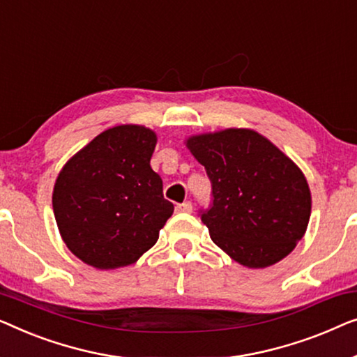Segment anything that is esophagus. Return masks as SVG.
Listing matches in <instances>:
<instances>
[{"instance_id": "1", "label": "esophagus", "mask_w": 357, "mask_h": 357, "mask_svg": "<svg viewBox=\"0 0 357 357\" xmlns=\"http://www.w3.org/2000/svg\"><path fill=\"white\" fill-rule=\"evenodd\" d=\"M176 212L178 213H190V212H192V204H190V202L178 204L176 205Z\"/></svg>"}]
</instances>
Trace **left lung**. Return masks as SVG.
Here are the masks:
<instances>
[{
	"label": "left lung",
	"instance_id": "1",
	"mask_svg": "<svg viewBox=\"0 0 357 357\" xmlns=\"http://www.w3.org/2000/svg\"><path fill=\"white\" fill-rule=\"evenodd\" d=\"M184 144L212 181L213 205L202 222L213 243L248 268L270 267L293 252L312 208L298 165L249 128L192 134Z\"/></svg>",
	"mask_w": 357,
	"mask_h": 357
}]
</instances>
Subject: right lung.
<instances>
[{
  "mask_svg": "<svg viewBox=\"0 0 357 357\" xmlns=\"http://www.w3.org/2000/svg\"><path fill=\"white\" fill-rule=\"evenodd\" d=\"M157 134L119 124L64 163L53 188L61 239L84 264L114 270L137 262L173 215L163 181L150 167Z\"/></svg>",
  "mask_w": 357,
  "mask_h": 357,
  "instance_id": "obj_1",
  "label": "right lung"
}]
</instances>
